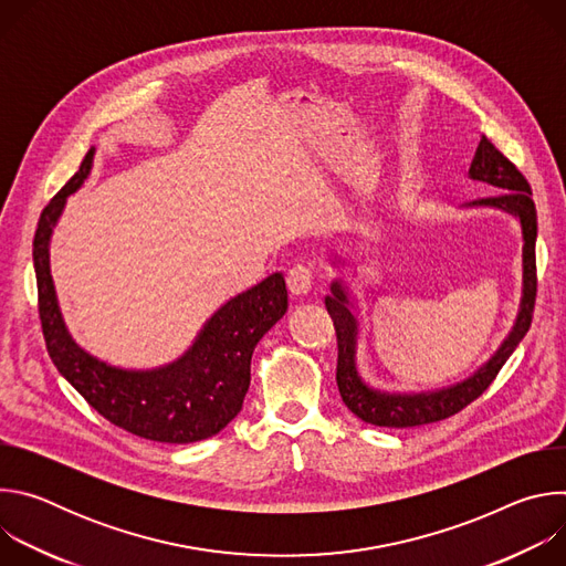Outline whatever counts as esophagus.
<instances>
[{"instance_id":"1","label":"esophagus","mask_w":566,"mask_h":566,"mask_svg":"<svg viewBox=\"0 0 566 566\" xmlns=\"http://www.w3.org/2000/svg\"><path fill=\"white\" fill-rule=\"evenodd\" d=\"M311 284H313L311 269H306V266H302V264L293 266V269L289 271V275H286V286H289L291 295H295V297L306 295V293L311 291Z\"/></svg>"}]
</instances>
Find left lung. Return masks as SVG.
<instances>
[{
    "label": "left lung",
    "mask_w": 566,
    "mask_h": 566,
    "mask_svg": "<svg viewBox=\"0 0 566 566\" xmlns=\"http://www.w3.org/2000/svg\"><path fill=\"white\" fill-rule=\"evenodd\" d=\"M468 179L497 188L491 197L465 203L463 208H495L513 214L522 228V297L509 336L497 352L468 378L430 391H385L363 380L356 363L358 354V315L354 313V300L345 280L332 282V295L325 297V306L334 319L338 338V367L336 382L345 406L365 423L380 428H415L443 421L461 412L468 402L479 398L495 380L504 363L517 349L526 336L533 306H535V239H537V212L531 199V186L511 160L486 138L481 136L474 158L468 170ZM334 264H345L338 258Z\"/></svg>",
    "instance_id": "left-lung-1"
}]
</instances>
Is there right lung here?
Masks as SVG:
<instances>
[{"instance_id": "1", "label": "right lung", "mask_w": 566, "mask_h": 566, "mask_svg": "<svg viewBox=\"0 0 566 566\" xmlns=\"http://www.w3.org/2000/svg\"><path fill=\"white\" fill-rule=\"evenodd\" d=\"M92 147L80 170L49 201L33 239L40 319L49 356L57 371L90 406L114 426L158 443H195L221 432L241 410L251 385V358L262 336L286 313L282 273L234 295L206 322L192 347L164 367L123 369L80 347L57 304L49 244L73 195L92 172Z\"/></svg>"}]
</instances>
